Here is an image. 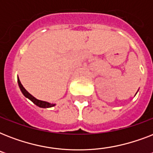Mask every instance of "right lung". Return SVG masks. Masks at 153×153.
<instances>
[{
    "mask_svg": "<svg viewBox=\"0 0 153 153\" xmlns=\"http://www.w3.org/2000/svg\"><path fill=\"white\" fill-rule=\"evenodd\" d=\"M18 84H19V86H20V91H22L23 94H24L26 98H27L28 99H30V100L32 101L34 104L36 105L37 106L41 107V108H49V107H52L55 105L54 104H51V103H48V102L38 100V99H36V98H35L33 96L31 95V94H30L28 93L26 90H25V87L22 86V84H21V82H20V79H18Z\"/></svg>",
    "mask_w": 153,
    "mask_h": 153,
    "instance_id": "1",
    "label": "right lung"
}]
</instances>
